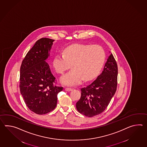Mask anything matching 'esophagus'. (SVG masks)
I'll use <instances>...</instances> for the list:
<instances>
[{
  "mask_svg": "<svg viewBox=\"0 0 147 147\" xmlns=\"http://www.w3.org/2000/svg\"><path fill=\"white\" fill-rule=\"evenodd\" d=\"M65 90L66 91H72V88H65Z\"/></svg>",
  "mask_w": 147,
  "mask_h": 147,
  "instance_id": "34e87169",
  "label": "esophagus"
}]
</instances>
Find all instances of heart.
<instances>
[{
  "label": "heart",
  "instance_id": "obj_1",
  "mask_svg": "<svg viewBox=\"0 0 147 147\" xmlns=\"http://www.w3.org/2000/svg\"><path fill=\"white\" fill-rule=\"evenodd\" d=\"M105 52L101 46L75 44L67 47L64 53L55 56L53 65L57 73L62 74L71 67L72 70L62 76L61 82L68 86L77 85L94 78L105 59Z\"/></svg>",
  "mask_w": 147,
  "mask_h": 147
}]
</instances>
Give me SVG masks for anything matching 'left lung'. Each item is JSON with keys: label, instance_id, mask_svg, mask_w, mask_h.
<instances>
[{"label": "left lung", "instance_id": "1", "mask_svg": "<svg viewBox=\"0 0 147 147\" xmlns=\"http://www.w3.org/2000/svg\"><path fill=\"white\" fill-rule=\"evenodd\" d=\"M117 64L111 53L101 73L91 84L81 89V98L76 104L78 111L88 117L105 111L117 90Z\"/></svg>", "mask_w": 147, "mask_h": 147}]
</instances>
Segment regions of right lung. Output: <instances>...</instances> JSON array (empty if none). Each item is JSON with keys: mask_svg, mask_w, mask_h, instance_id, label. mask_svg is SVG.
<instances>
[{"mask_svg": "<svg viewBox=\"0 0 147 147\" xmlns=\"http://www.w3.org/2000/svg\"><path fill=\"white\" fill-rule=\"evenodd\" d=\"M54 39L38 40L23 59L20 69V91L27 107L36 114H44L53 110L57 94L63 87L54 85L53 76L46 62L50 54Z\"/></svg>", "mask_w": 147, "mask_h": 147, "instance_id": "obj_1", "label": "right lung"}]
</instances>
